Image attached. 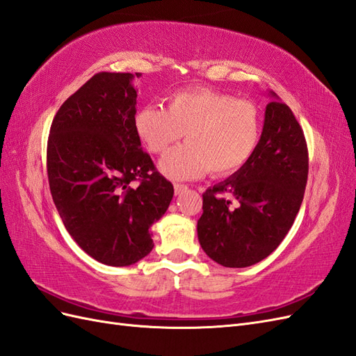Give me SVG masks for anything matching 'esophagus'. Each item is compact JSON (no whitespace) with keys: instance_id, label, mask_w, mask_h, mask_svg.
Here are the masks:
<instances>
[{"instance_id":"obj_1","label":"esophagus","mask_w":356,"mask_h":356,"mask_svg":"<svg viewBox=\"0 0 356 356\" xmlns=\"http://www.w3.org/2000/svg\"><path fill=\"white\" fill-rule=\"evenodd\" d=\"M188 191V186L186 185H180V184H176L175 185V194L176 195H181L184 194V192H186Z\"/></svg>"}]
</instances>
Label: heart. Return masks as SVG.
<instances>
[{
    "mask_svg": "<svg viewBox=\"0 0 356 356\" xmlns=\"http://www.w3.org/2000/svg\"><path fill=\"white\" fill-rule=\"evenodd\" d=\"M134 129L150 154H162L186 136L188 143L161 158L159 170L171 180L234 175L255 154L262 134L257 104L211 88L172 92L165 110L145 106L136 111Z\"/></svg>",
    "mask_w": 356,
    "mask_h": 356,
    "instance_id": "b5f03b06",
    "label": "heart"
}]
</instances>
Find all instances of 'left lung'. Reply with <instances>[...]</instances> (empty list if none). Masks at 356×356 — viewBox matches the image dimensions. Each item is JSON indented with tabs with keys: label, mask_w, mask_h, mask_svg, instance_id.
<instances>
[{
	"label": "left lung",
	"mask_w": 356,
	"mask_h": 356,
	"mask_svg": "<svg viewBox=\"0 0 356 356\" xmlns=\"http://www.w3.org/2000/svg\"><path fill=\"white\" fill-rule=\"evenodd\" d=\"M268 95L273 99L255 154L202 194L198 241L223 267L243 268L267 258L291 229L306 189L309 154L302 129L291 108L271 90ZM223 195L238 201L236 209Z\"/></svg>",
	"instance_id": "8db88e82"
}]
</instances>
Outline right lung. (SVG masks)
<instances>
[{
    "label": "right lung",
    "mask_w": 356,
    "mask_h": 356,
    "mask_svg": "<svg viewBox=\"0 0 356 356\" xmlns=\"http://www.w3.org/2000/svg\"><path fill=\"white\" fill-rule=\"evenodd\" d=\"M140 73H98L60 106L47 141V177L68 234L89 257L133 266L154 249L150 227L175 189L134 129ZM140 179L133 188L129 184Z\"/></svg>",
    "instance_id": "obj_1"
}]
</instances>
